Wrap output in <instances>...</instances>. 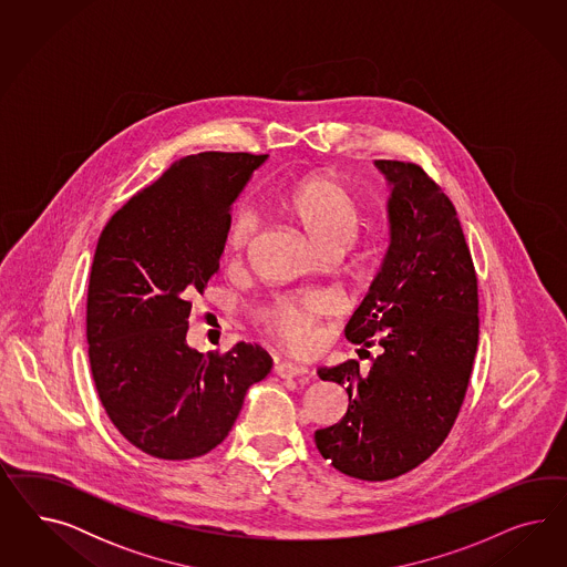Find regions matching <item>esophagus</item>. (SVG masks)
Masks as SVG:
<instances>
[{"mask_svg":"<svg viewBox=\"0 0 567 567\" xmlns=\"http://www.w3.org/2000/svg\"><path fill=\"white\" fill-rule=\"evenodd\" d=\"M275 374L280 378L303 377L309 374V370L306 365H297L291 361H278L275 365Z\"/></svg>","mask_w":567,"mask_h":567,"instance_id":"obj_1","label":"esophagus"}]
</instances>
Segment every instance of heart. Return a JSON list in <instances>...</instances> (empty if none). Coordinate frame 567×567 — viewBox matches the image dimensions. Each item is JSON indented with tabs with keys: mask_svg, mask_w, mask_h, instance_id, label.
<instances>
[{
	"mask_svg": "<svg viewBox=\"0 0 567 567\" xmlns=\"http://www.w3.org/2000/svg\"><path fill=\"white\" fill-rule=\"evenodd\" d=\"M285 209L322 251L343 247L353 237L360 220V207L353 193L328 174H313L295 183L285 197ZM256 230V212L247 206L237 207L226 228V251L235 258L243 256ZM328 303L327 292L320 291L276 297L266 309V328L292 351H309L318 341V313L327 309Z\"/></svg>",
	"mask_w": 567,
	"mask_h": 567,
	"instance_id": "b5f03b06",
	"label": "heart"
}]
</instances>
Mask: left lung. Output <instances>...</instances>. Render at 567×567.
<instances>
[{
  "label": "left lung",
  "mask_w": 567,
  "mask_h": 567,
  "mask_svg": "<svg viewBox=\"0 0 567 567\" xmlns=\"http://www.w3.org/2000/svg\"><path fill=\"white\" fill-rule=\"evenodd\" d=\"M391 183V245L344 327L378 347L372 368L347 360L318 377L347 386L341 422L316 430L324 460L351 478L408 474L443 445L462 410L478 349V278L455 206L422 166L377 159Z\"/></svg>",
  "instance_id": "1"
}]
</instances>
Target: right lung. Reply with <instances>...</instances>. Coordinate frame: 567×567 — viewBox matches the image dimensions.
Listing matches in <instances>:
<instances>
[{
  "mask_svg": "<svg viewBox=\"0 0 567 567\" xmlns=\"http://www.w3.org/2000/svg\"><path fill=\"white\" fill-rule=\"evenodd\" d=\"M268 155H185L137 190L97 240L86 292V343L103 410L157 460L220 445L247 389L268 377L259 344L190 349V295L218 272L230 206Z\"/></svg>",
  "mask_w": 567,
  "mask_h": 567,
  "instance_id": "right-lung-1",
  "label": "right lung"
}]
</instances>
